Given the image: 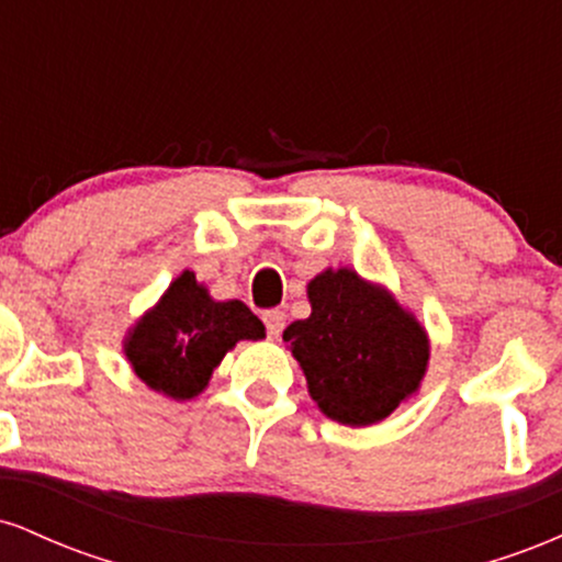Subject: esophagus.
<instances>
[{
	"instance_id": "obj_1",
	"label": "esophagus",
	"mask_w": 562,
	"mask_h": 562,
	"mask_svg": "<svg viewBox=\"0 0 562 562\" xmlns=\"http://www.w3.org/2000/svg\"><path fill=\"white\" fill-rule=\"evenodd\" d=\"M263 325H267L269 338H277V335L282 333V327H285V312H280V308L263 312Z\"/></svg>"
}]
</instances>
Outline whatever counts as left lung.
Here are the masks:
<instances>
[{"mask_svg": "<svg viewBox=\"0 0 562 562\" xmlns=\"http://www.w3.org/2000/svg\"><path fill=\"white\" fill-rule=\"evenodd\" d=\"M306 295L312 314L288 325L282 340L322 415L367 428L420 391L430 338L389 288L340 267L314 277Z\"/></svg>", "mask_w": 562, "mask_h": 562, "instance_id": "obj_1", "label": "left lung"}]
</instances>
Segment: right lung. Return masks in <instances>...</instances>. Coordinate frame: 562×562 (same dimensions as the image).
Returning <instances> with one entry per match:
<instances>
[{
    "instance_id": "1",
    "label": "right lung",
    "mask_w": 562,
    "mask_h": 562,
    "mask_svg": "<svg viewBox=\"0 0 562 562\" xmlns=\"http://www.w3.org/2000/svg\"><path fill=\"white\" fill-rule=\"evenodd\" d=\"M263 322L243 301H216L184 269L158 303L128 327L124 357L142 383L156 393L190 402L240 340H261Z\"/></svg>"
}]
</instances>
